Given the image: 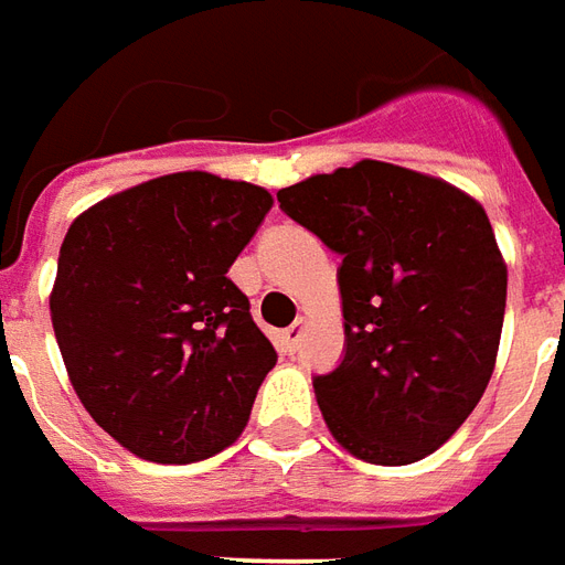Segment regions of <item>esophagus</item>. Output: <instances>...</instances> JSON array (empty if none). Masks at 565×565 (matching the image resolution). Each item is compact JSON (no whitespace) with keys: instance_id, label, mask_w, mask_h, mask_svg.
<instances>
[{"instance_id":"34e87169","label":"esophagus","mask_w":565,"mask_h":565,"mask_svg":"<svg viewBox=\"0 0 565 565\" xmlns=\"http://www.w3.org/2000/svg\"><path fill=\"white\" fill-rule=\"evenodd\" d=\"M303 328H307V322L298 319L295 326H289L282 334H279V350H282V353H289V355L298 353V343H301L303 338Z\"/></svg>"}]
</instances>
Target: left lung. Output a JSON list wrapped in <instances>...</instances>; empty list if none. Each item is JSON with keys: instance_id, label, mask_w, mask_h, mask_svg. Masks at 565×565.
<instances>
[{"instance_id": "1", "label": "left lung", "mask_w": 565, "mask_h": 565, "mask_svg": "<svg viewBox=\"0 0 565 565\" xmlns=\"http://www.w3.org/2000/svg\"><path fill=\"white\" fill-rule=\"evenodd\" d=\"M276 200L340 255L343 359L313 377L328 429L374 466L429 456L493 377L508 270L487 212L383 161L310 175Z\"/></svg>"}]
</instances>
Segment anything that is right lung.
Masks as SVG:
<instances>
[{
	"label": "right lung",
	"instance_id": "add662e5",
	"mask_svg": "<svg viewBox=\"0 0 565 565\" xmlns=\"http://www.w3.org/2000/svg\"><path fill=\"white\" fill-rule=\"evenodd\" d=\"M270 206L249 182L173 173L72 222L51 322L87 414L130 454L185 466L246 429L276 350L227 267Z\"/></svg>",
	"mask_w": 565,
	"mask_h": 565
}]
</instances>
